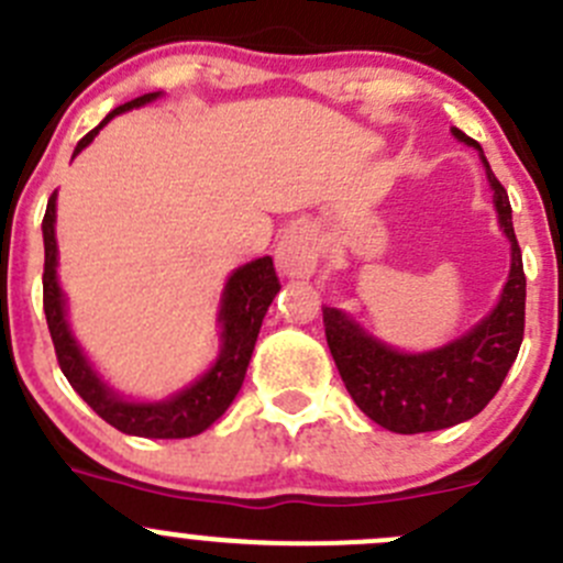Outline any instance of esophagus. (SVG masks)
<instances>
[{
	"instance_id": "34e87169",
	"label": "esophagus",
	"mask_w": 563,
	"mask_h": 563,
	"mask_svg": "<svg viewBox=\"0 0 563 563\" xmlns=\"http://www.w3.org/2000/svg\"><path fill=\"white\" fill-rule=\"evenodd\" d=\"M320 260V241L311 224H292L282 235L279 249H276V265L289 279H309Z\"/></svg>"
}]
</instances>
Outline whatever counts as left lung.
<instances>
[{
  "label": "left lung",
  "instance_id": "left-lung-1",
  "mask_svg": "<svg viewBox=\"0 0 563 563\" xmlns=\"http://www.w3.org/2000/svg\"><path fill=\"white\" fill-rule=\"evenodd\" d=\"M454 136L482 153L476 139L457 128ZM482 164L493 188L498 224L511 243V268L498 306L478 325L430 353H399L366 333L344 311L322 306L328 347L350 397L375 424L399 435L446 430L482 413L520 353L526 328L522 254L511 227L506 188L493 175L484 153Z\"/></svg>",
  "mask_w": 563,
  "mask_h": 563
}]
</instances>
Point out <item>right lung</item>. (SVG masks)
I'll return each instance as SVG.
<instances>
[{
    "label": "right lung",
    "instance_id": "obj_1",
    "mask_svg": "<svg viewBox=\"0 0 563 563\" xmlns=\"http://www.w3.org/2000/svg\"><path fill=\"white\" fill-rule=\"evenodd\" d=\"M161 92L139 95L128 103L117 106L106 114L98 128H92L74 150V158L98 136L100 128L111 117L122 111L139 109L158 98ZM54 221H57V191L48 199L46 216H43V246H46V265H43V311H46L48 331H52L54 350L63 375L74 386V391L85 399L87 405L114 430L136 438H191L208 430L216 419H221L232 399L238 397L246 377L249 361H252L254 342H257L260 325L274 303L276 292L282 289L279 276H276L274 260L260 257L246 263L227 279L224 295H221V353L216 364L191 383L183 391L161 399V402H128L120 394L111 391L87 355L81 353L79 342L70 333L68 317H65V295L57 282V235H54Z\"/></svg>",
    "mask_w": 563,
    "mask_h": 563
}]
</instances>
